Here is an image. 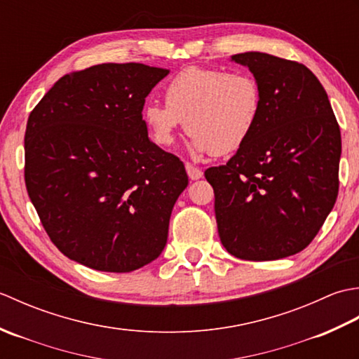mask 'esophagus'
Listing matches in <instances>:
<instances>
[{
    "instance_id": "34e87169",
    "label": "esophagus",
    "mask_w": 359,
    "mask_h": 359,
    "mask_svg": "<svg viewBox=\"0 0 359 359\" xmlns=\"http://www.w3.org/2000/svg\"><path fill=\"white\" fill-rule=\"evenodd\" d=\"M185 168H187L188 177L191 179V180H199V179L202 177V175H203L202 170H199V168L194 166V165H191V163H185Z\"/></svg>"
}]
</instances>
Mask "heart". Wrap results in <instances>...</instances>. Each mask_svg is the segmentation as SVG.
<instances>
[{
  "instance_id": "heart-1",
  "label": "heart",
  "mask_w": 359,
  "mask_h": 359,
  "mask_svg": "<svg viewBox=\"0 0 359 359\" xmlns=\"http://www.w3.org/2000/svg\"><path fill=\"white\" fill-rule=\"evenodd\" d=\"M166 104L149 102L143 121L158 147H171L179 129L191 135L196 152L222 157L248 142L262 114V89L247 72L189 66L165 88Z\"/></svg>"
}]
</instances>
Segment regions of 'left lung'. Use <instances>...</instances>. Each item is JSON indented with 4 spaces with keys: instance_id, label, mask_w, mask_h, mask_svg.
<instances>
[{
    "instance_id": "1",
    "label": "left lung",
    "mask_w": 359,
    "mask_h": 359,
    "mask_svg": "<svg viewBox=\"0 0 359 359\" xmlns=\"http://www.w3.org/2000/svg\"><path fill=\"white\" fill-rule=\"evenodd\" d=\"M262 89V114L226 165L205 171L228 253L274 261L315 239L338 197L341 131L309 67L264 52L236 53Z\"/></svg>"
}]
</instances>
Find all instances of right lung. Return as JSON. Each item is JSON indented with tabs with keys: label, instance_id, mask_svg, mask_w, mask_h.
I'll return each instance as SVG.
<instances>
[{
	"label": "right lung",
	"instance_id": "1",
	"mask_svg": "<svg viewBox=\"0 0 359 359\" xmlns=\"http://www.w3.org/2000/svg\"><path fill=\"white\" fill-rule=\"evenodd\" d=\"M170 74L103 63L67 74L30 112L27 194L55 247L89 269L129 273L162 253L185 165L152 143L144 98Z\"/></svg>",
	"mask_w": 359,
	"mask_h": 359
}]
</instances>
